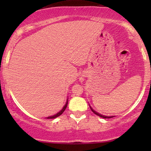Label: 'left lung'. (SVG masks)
<instances>
[{"instance_id": "left-lung-1", "label": "left lung", "mask_w": 151, "mask_h": 151, "mask_svg": "<svg viewBox=\"0 0 151 151\" xmlns=\"http://www.w3.org/2000/svg\"><path fill=\"white\" fill-rule=\"evenodd\" d=\"M90 107H91V106H90ZM91 110H92V112H93L94 114H96V115H98V116L101 117V118H113V116H105V115H101V114L98 113V112H96L95 110H93V109L92 108H91Z\"/></svg>"}]
</instances>
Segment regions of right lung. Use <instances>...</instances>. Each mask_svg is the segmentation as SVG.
Here are the masks:
<instances>
[{"label": "right lung", "mask_w": 151, "mask_h": 151, "mask_svg": "<svg viewBox=\"0 0 151 151\" xmlns=\"http://www.w3.org/2000/svg\"><path fill=\"white\" fill-rule=\"evenodd\" d=\"M67 104H68V100H67V101H66V104H65V106H63V109H61V110L60 111V112H58V113H57V114H55V115H52V116L47 117V119H52V118H57V117L60 116V115H62V113H63V112H64V111H65V109H66V106H67Z\"/></svg>", "instance_id": "obj_1"}]
</instances>
